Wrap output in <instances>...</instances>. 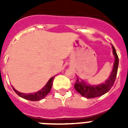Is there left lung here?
<instances>
[{"label":"left lung","mask_w":128,"mask_h":128,"mask_svg":"<svg viewBox=\"0 0 128 128\" xmlns=\"http://www.w3.org/2000/svg\"><path fill=\"white\" fill-rule=\"evenodd\" d=\"M114 55L115 56V62L114 65V68L111 75L109 78L106 80L104 84H100L98 86H88L83 81L80 82L77 79L76 83L74 84V88L78 93H80L82 96L87 98H92L99 97L109 91L110 88L113 86L115 82L116 76H117L118 64H119V58L116 53L115 48L112 46Z\"/></svg>","instance_id":"1"}]
</instances>
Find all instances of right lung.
I'll use <instances>...</instances> for the list:
<instances>
[{"label": "right lung", "mask_w": 128, "mask_h": 128, "mask_svg": "<svg viewBox=\"0 0 128 128\" xmlns=\"http://www.w3.org/2000/svg\"><path fill=\"white\" fill-rule=\"evenodd\" d=\"M54 76L52 77L49 80L47 84H46V86L43 88L42 89L40 90V91L37 92L36 93H32V94H24V93H20L17 90L14 88L12 87L14 91L16 92V93L20 96L21 98H24L26 100H30V101H38V100H40L43 99L44 98L46 97L47 94H48L49 92H50V90H51V88H52V82H53V80H54Z\"/></svg>", "instance_id": "obj_1"}]
</instances>
